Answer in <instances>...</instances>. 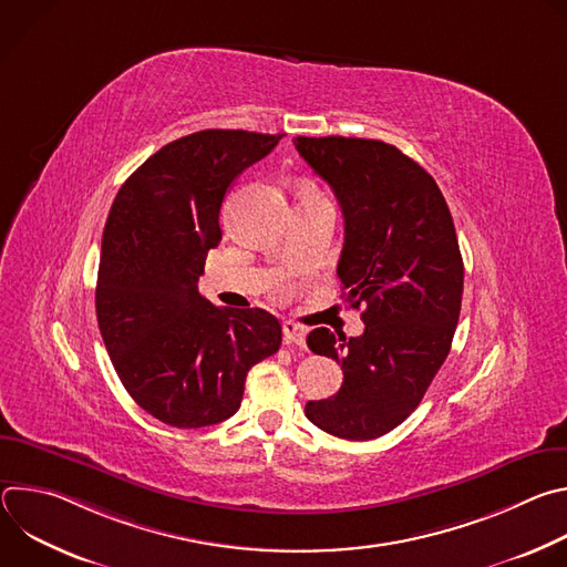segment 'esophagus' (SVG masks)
Returning <instances> with one entry per match:
<instances>
[{"instance_id": "34e87169", "label": "esophagus", "mask_w": 567, "mask_h": 567, "mask_svg": "<svg viewBox=\"0 0 567 567\" xmlns=\"http://www.w3.org/2000/svg\"><path fill=\"white\" fill-rule=\"evenodd\" d=\"M282 334H285V343H287V346L305 348V337H307V332H305V328L298 326V322L285 320V322H282Z\"/></svg>"}]
</instances>
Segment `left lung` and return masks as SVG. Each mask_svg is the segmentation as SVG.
Instances as JSON below:
<instances>
[{
    "label": "left lung",
    "mask_w": 567,
    "mask_h": 567,
    "mask_svg": "<svg viewBox=\"0 0 567 567\" xmlns=\"http://www.w3.org/2000/svg\"><path fill=\"white\" fill-rule=\"evenodd\" d=\"M296 150L326 179L343 210V298L359 309L361 337L309 332L311 352L343 368L330 399L305 415L343 440H374L417 406L449 357L462 307L464 265L451 210L435 179L390 143L296 136Z\"/></svg>",
    "instance_id": "1"
}]
</instances>
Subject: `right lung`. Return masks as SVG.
Returning <instances> with one entry per match:
<instances>
[{
	"mask_svg": "<svg viewBox=\"0 0 567 567\" xmlns=\"http://www.w3.org/2000/svg\"><path fill=\"white\" fill-rule=\"evenodd\" d=\"M282 136H182L138 166L112 204L96 282L101 337L130 396L168 426L202 429L235 415L247 372L282 343L269 311L215 307L197 287L221 239L230 184Z\"/></svg>",
	"mask_w": 567,
	"mask_h": 567,
	"instance_id": "add662e5",
	"label": "right lung"
}]
</instances>
